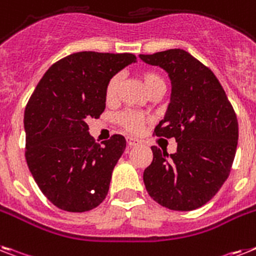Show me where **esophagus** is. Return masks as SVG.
Here are the masks:
<instances>
[{
    "label": "esophagus",
    "mask_w": 256,
    "mask_h": 256,
    "mask_svg": "<svg viewBox=\"0 0 256 256\" xmlns=\"http://www.w3.org/2000/svg\"><path fill=\"white\" fill-rule=\"evenodd\" d=\"M126 142H128V146H130V147L136 146V144H139V143H140L138 139L132 138V136H128V138H126Z\"/></svg>",
    "instance_id": "obj_1"
}]
</instances>
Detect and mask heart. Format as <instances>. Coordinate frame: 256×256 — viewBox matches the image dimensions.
<instances>
[{"label": "heart", "mask_w": 256, "mask_h": 256, "mask_svg": "<svg viewBox=\"0 0 256 256\" xmlns=\"http://www.w3.org/2000/svg\"><path fill=\"white\" fill-rule=\"evenodd\" d=\"M139 78L144 85V88L148 90V93H152L155 90H164V80L162 76L154 70H142L139 74ZM122 78L121 74H114L108 81L106 88H105V100L108 102H112L116 100L121 86ZM118 124H121L122 128L128 132L132 134H138L142 132V128H144V124L150 121V118L146 114L140 113V112H135V110H124L118 116Z\"/></svg>", "instance_id": "heart-1"}]
</instances>
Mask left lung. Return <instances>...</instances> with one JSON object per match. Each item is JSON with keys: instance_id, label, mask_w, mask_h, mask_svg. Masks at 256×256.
<instances>
[{"instance_id": "8db88e82", "label": "left lung", "mask_w": 256, "mask_h": 256, "mask_svg": "<svg viewBox=\"0 0 256 256\" xmlns=\"http://www.w3.org/2000/svg\"><path fill=\"white\" fill-rule=\"evenodd\" d=\"M139 58L163 68L171 78V102L154 134L178 142L175 154L151 147L154 159L143 182L162 206L194 210L229 178L238 144L236 112L216 74L184 50Z\"/></svg>"}]
</instances>
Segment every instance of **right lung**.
<instances>
[{"mask_svg":"<svg viewBox=\"0 0 256 256\" xmlns=\"http://www.w3.org/2000/svg\"><path fill=\"white\" fill-rule=\"evenodd\" d=\"M135 60L132 54L68 55L47 70L27 102V166L43 194L62 210L88 212L106 197L126 139L114 134L100 146L86 121L104 113L110 78Z\"/></svg>","mask_w":256,"mask_h":256,"instance_id":"right-lung-1","label":"right lung"}]
</instances>
